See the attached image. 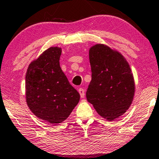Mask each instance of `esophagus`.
<instances>
[{"label": "esophagus", "mask_w": 159, "mask_h": 159, "mask_svg": "<svg viewBox=\"0 0 159 159\" xmlns=\"http://www.w3.org/2000/svg\"><path fill=\"white\" fill-rule=\"evenodd\" d=\"M78 92H79V93L80 94V97L81 98L85 97V91L83 88H80L79 89H78Z\"/></svg>", "instance_id": "34e87169"}]
</instances>
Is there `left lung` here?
I'll use <instances>...</instances> for the list:
<instances>
[{"label": "left lung", "instance_id": "8db88e82", "mask_svg": "<svg viewBox=\"0 0 159 159\" xmlns=\"http://www.w3.org/2000/svg\"><path fill=\"white\" fill-rule=\"evenodd\" d=\"M92 80L86 98L101 116L113 121L129 109L133 101L135 83L125 57L104 44L89 49Z\"/></svg>", "mask_w": 159, "mask_h": 159}]
</instances>
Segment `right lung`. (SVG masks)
<instances>
[{
  "mask_svg": "<svg viewBox=\"0 0 159 159\" xmlns=\"http://www.w3.org/2000/svg\"><path fill=\"white\" fill-rule=\"evenodd\" d=\"M61 48L52 46L31 62L25 75V98L31 111L50 124L65 121L79 103V92L60 67Z\"/></svg>",
  "mask_w": 159,
  "mask_h": 159,
  "instance_id": "1",
  "label": "right lung"
}]
</instances>
